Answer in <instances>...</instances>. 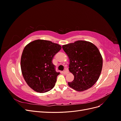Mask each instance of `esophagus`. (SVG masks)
I'll return each mask as SVG.
<instances>
[{
  "label": "esophagus",
  "instance_id": "34e87169",
  "mask_svg": "<svg viewBox=\"0 0 121 121\" xmlns=\"http://www.w3.org/2000/svg\"><path fill=\"white\" fill-rule=\"evenodd\" d=\"M63 73H64V74H68V73H69V70H68V69H65V70L64 71Z\"/></svg>",
  "mask_w": 121,
  "mask_h": 121
}]
</instances>
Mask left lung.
Here are the masks:
<instances>
[{"label":"left lung","instance_id":"1","mask_svg":"<svg viewBox=\"0 0 121 121\" xmlns=\"http://www.w3.org/2000/svg\"><path fill=\"white\" fill-rule=\"evenodd\" d=\"M62 47L69 57V71L74 76L69 86L78 91L90 88L97 82L102 70V58L97 47L83 40Z\"/></svg>","mask_w":121,"mask_h":121}]
</instances>
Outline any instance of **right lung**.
Wrapping results in <instances>:
<instances>
[{"instance_id":"obj_1","label":"right lung","mask_w":121,"mask_h":121,"mask_svg":"<svg viewBox=\"0 0 121 121\" xmlns=\"http://www.w3.org/2000/svg\"><path fill=\"white\" fill-rule=\"evenodd\" d=\"M60 45L44 40H36L25 46L22 54L21 68L23 77L32 89L39 93L52 90L57 76L52 63Z\"/></svg>"}]
</instances>
